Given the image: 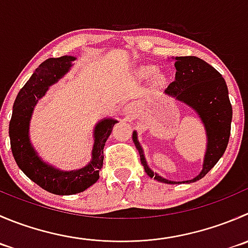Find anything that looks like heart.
<instances>
[{"instance_id": "obj_1", "label": "heart", "mask_w": 248, "mask_h": 248, "mask_svg": "<svg viewBox=\"0 0 248 248\" xmlns=\"http://www.w3.org/2000/svg\"><path fill=\"white\" fill-rule=\"evenodd\" d=\"M155 71L156 69L154 68V66H143V68L139 69V75L144 78H150V76H153L154 74H155ZM156 81H157V82H161V81H162V78L158 76V78H156Z\"/></svg>"}]
</instances>
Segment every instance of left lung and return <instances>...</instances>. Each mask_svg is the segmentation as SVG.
Segmentation results:
<instances>
[{
  "mask_svg": "<svg viewBox=\"0 0 248 248\" xmlns=\"http://www.w3.org/2000/svg\"><path fill=\"white\" fill-rule=\"evenodd\" d=\"M175 80L170 83L165 93L175 100L189 105L202 121L207 136V148L200 174L183 183H194L205 177L215 167L228 146L232 128V109L225 80L213 66L198 57H175ZM134 145L140 155L141 165L146 174L157 182L177 184L154 173L145 161L144 151L137 138V132L132 136Z\"/></svg>",
  "mask_w": 248,
  "mask_h": 248,
  "instance_id": "8db88e82",
  "label": "left lung"
}]
</instances>
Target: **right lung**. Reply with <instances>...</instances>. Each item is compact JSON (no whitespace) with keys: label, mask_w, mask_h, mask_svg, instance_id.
<instances>
[{"label":"right lung","mask_w":248,"mask_h":248,"mask_svg":"<svg viewBox=\"0 0 248 248\" xmlns=\"http://www.w3.org/2000/svg\"><path fill=\"white\" fill-rule=\"evenodd\" d=\"M75 57L64 55L45 60L35 70L28 82L19 91L9 122L11 149L16 165L26 177L38 186L55 195H74L90 188L99 179L104 160V145L117 120L103 119L95 124L92 160L76 170H60L41 160L29 138V126L33 108L46 94L48 87L63 78Z\"/></svg>","instance_id":"1"}]
</instances>
